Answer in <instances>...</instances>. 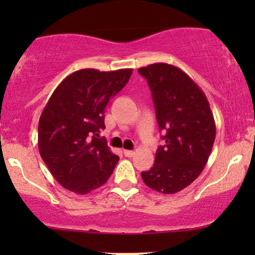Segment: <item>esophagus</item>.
<instances>
[{
  "label": "esophagus",
  "instance_id": "esophagus-1",
  "mask_svg": "<svg viewBox=\"0 0 255 255\" xmlns=\"http://www.w3.org/2000/svg\"><path fill=\"white\" fill-rule=\"evenodd\" d=\"M124 153L126 157H129V158L134 156V151H130V150H125Z\"/></svg>",
  "mask_w": 255,
  "mask_h": 255
}]
</instances>
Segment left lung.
<instances>
[{"label":"left lung","mask_w":255,"mask_h":255,"mask_svg":"<svg viewBox=\"0 0 255 255\" xmlns=\"http://www.w3.org/2000/svg\"><path fill=\"white\" fill-rule=\"evenodd\" d=\"M137 72L150 86L165 141L158 147L153 166L141 177L154 191L174 194L189 186L209 160L216 137L213 114L200 87L177 67L154 63Z\"/></svg>","instance_id":"1"}]
</instances>
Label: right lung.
<instances>
[{"label":"right lung","mask_w":255,"mask_h":255,"mask_svg":"<svg viewBox=\"0 0 255 255\" xmlns=\"http://www.w3.org/2000/svg\"><path fill=\"white\" fill-rule=\"evenodd\" d=\"M133 69L99 72L87 68L63 79L44 108L38 148L61 186L87 194L107 182L120 158L98 139L110 99L126 86Z\"/></svg>","instance_id":"obj_1"}]
</instances>
